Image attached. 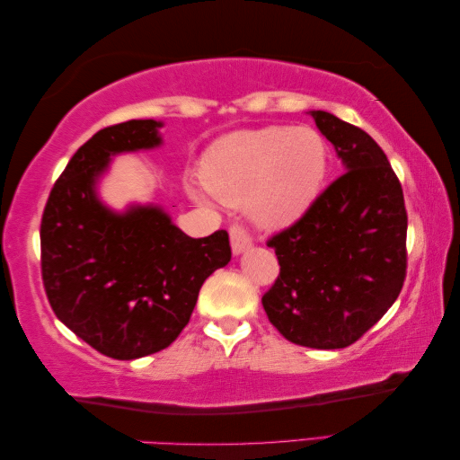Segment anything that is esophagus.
<instances>
[{"label":"esophagus","instance_id":"obj_1","mask_svg":"<svg viewBox=\"0 0 460 460\" xmlns=\"http://www.w3.org/2000/svg\"><path fill=\"white\" fill-rule=\"evenodd\" d=\"M229 237H231V249H233V252H235V255H239V252H243V251H247L252 245L251 231L241 223L231 225Z\"/></svg>","mask_w":460,"mask_h":460}]
</instances>
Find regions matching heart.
I'll list each match as a JSON object with an SVG mask.
<instances>
[{
    "label": "heart",
    "mask_w": 460,
    "mask_h": 460,
    "mask_svg": "<svg viewBox=\"0 0 460 460\" xmlns=\"http://www.w3.org/2000/svg\"><path fill=\"white\" fill-rule=\"evenodd\" d=\"M328 144L308 126H267L215 142L203 162V181L229 205L249 203L261 225L282 227L305 213L324 185ZM190 191L205 199V190Z\"/></svg>",
    "instance_id": "obj_1"
}]
</instances>
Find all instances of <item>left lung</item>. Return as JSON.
Returning <instances> with one entry per match:
<instances>
[{
    "instance_id": "obj_1",
    "label": "left lung",
    "mask_w": 460,
    "mask_h": 460,
    "mask_svg": "<svg viewBox=\"0 0 460 460\" xmlns=\"http://www.w3.org/2000/svg\"><path fill=\"white\" fill-rule=\"evenodd\" d=\"M310 114L346 172L267 241L280 272L262 295V308L292 344L338 349L377 324L402 292L407 211L402 183L377 142L334 114Z\"/></svg>"
}]
</instances>
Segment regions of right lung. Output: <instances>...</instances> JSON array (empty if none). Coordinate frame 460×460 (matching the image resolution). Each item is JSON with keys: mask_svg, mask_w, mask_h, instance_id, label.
I'll return each mask as SVG.
<instances>
[{"mask_svg": "<svg viewBox=\"0 0 460 460\" xmlns=\"http://www.w3.org/2000/svg\"><path fill=\"white\" fill-rule=\"evenodd\" d=\"M155 120L106 126L58 175L41 219V277L57 318L101 354L136 359L188 326L199 288L231 261L227 231L191 239L160 208L112 213L94 183L111 155L160 146Z\"/></svg>", "mask_w": 460, "mask_h": 460, "instance_id": "obj_1", "label": "right lung"}]
</instances>
